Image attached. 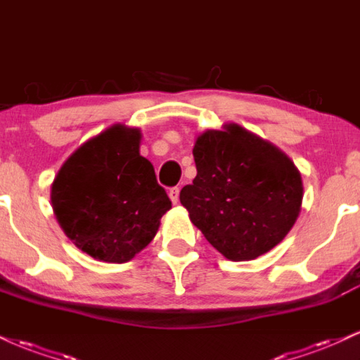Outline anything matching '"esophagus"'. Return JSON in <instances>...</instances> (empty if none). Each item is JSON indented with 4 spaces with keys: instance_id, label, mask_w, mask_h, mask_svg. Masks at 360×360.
I'll list each match as a JSON object with an SVG mask.
<instances>
[{
    "instance_id": "34e87169",
    "label": "esophagus",
    "mask_w": 360,
    "mask_h": 360,
    "mask_svg": "<svg viewBox=\"0 0 360 360\" xmlns=\"http://www.w3.org/2000/svg\"><path fill=\"white\" fill-rule=\"evenodd\" d=\"M168 197H170V200L173 202V204H179L180 200V188L179 187H173L168 190Z\"/></svg>"
}]
</instances>
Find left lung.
Segmentation results:
<instances>
[{"label":"left lung","mask_w":360,"mask_h":360,"mask_svg":"<svg viewBox=\"0 0 360 360\" xmlns=\"http://www.w3.org/2000/svg\"><path fill=\"white\" fill-rule=\"evenodd\" d=\"M197 176L180 202L231 261L264 255L288 234L303 198L302 175L271 143L238 124L205 131L193 146Z\"/></svg>","instance_id":"obj_1"}]
</instances>
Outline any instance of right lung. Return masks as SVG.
Masks as SVG:
<instances>
[{
	"label": "right lung",
	"mask_w": 360,
	"mask_h": 360,
	"mask_svg": "<svg viewBox=\"0 0 360 360\" xmlns=\"http://www.w3.org/2000/svg\"><path fill=\"white\" fill-rule=\"evenodd\" d=\"M139 138L121 124L105 129L72 153L52 185L67 238L105 263H126L145 249L172 209L153 165L139 155Z\"/></svg>",
	"instance_id": "obj_1"
}]
</instances>
